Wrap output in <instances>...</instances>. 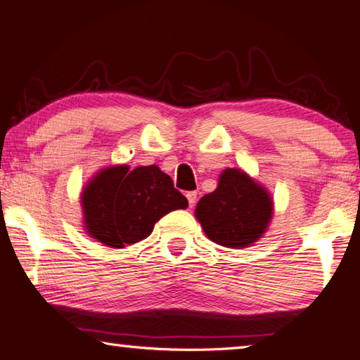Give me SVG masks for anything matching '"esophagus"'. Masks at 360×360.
Masks as SVG:
<instances>
[{
	"mask_svg": "<svg viewBox=\"0 0 360 360\" xmlns=\"http://www.w3.org/2000/svg\"><path fill=\"white\" fill-rule=\"evenodd\" d=\"M186 197H187L188 206H191V208H193L195 203H197V192H195V191H192V192H187V193H186Z\"/></svg>",
	"mask_w": 360,
	"mask_h": 360,
	"instance_id": "1",
	"label": "esophagus"
}]
</instances>
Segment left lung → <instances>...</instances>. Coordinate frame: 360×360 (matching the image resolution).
Masks as SVG:
<instances>
[{
    "instance_id": "1",
    "label": "left lung",
    "mask_w": 360,
    "mask_h": 360,
    "mask_svg": "<svg viewBox=\"0 0 360 360\" xmlns=\"http://www.w3.org/2000/svg\"><path fill=\"white\" fill-rule=\"evenodd\" d=\"M275 202L265 186L240 168H225L214 192L200 198L195 217L216 245L243 249L266 233Z\"/></svg>"
}]
</instances>
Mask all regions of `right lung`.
Listing matches in <instances>:
<instances>
[{
    "mask_svg": "<svg viewBox=\"0 0 360 360\" xmlns=\"http://www.w3.org/2000/svg\"><path fill=\"white\" fill-rule=\"evenodd\" d=\"M187 206V198L157 165L101 168L81 192L85 233L117 249L148 238L155 222Z\"/></svg>",
    "mask_w": 360,
    "mask_h": 360,
    "instance_id": "add662e5",
    "label": "right lung"
}]
</instances>
